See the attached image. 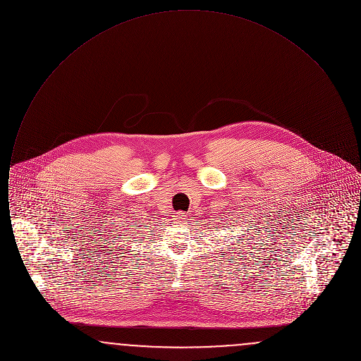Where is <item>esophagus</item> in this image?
Returning <instances> with one entry per match:
<instances>
[{"label":"esophagus","instance_id":"1","mask_svg":"<svg viewBox=\"0 0 361 361\" xmlns=\"http://www.w3.org/2000/svg\"><path fill=\"white\" fill-rule=\"evenodd\" d=\"M187 221H188V215H187V214H184V212H178V214H177V222L185 224H187Z\"/></svg>","mask_w":361,"mask_h":361}]
</instances>
